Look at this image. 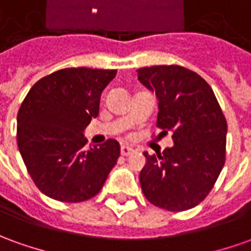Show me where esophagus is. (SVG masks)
<instances>
[{"instance_id": "esophagus-1", "label": "esophagus", "mask_w": 251, "mask_h": 251, "mask_svg": "<svg viewBox=\"0 0 251 251\" xmlns=\"http://www.w3.org/2000/svg\"><path fill=\"white\" fill-rule=\"evenodd\" d=\"M135 150L134 149L131 148V146H122V149H120V153H122V155H129V154H132Z\"/></svg>"}]
</instances>
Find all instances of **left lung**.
<instances>
[{
  "label": "left lung",
  "mask_w": 251,
  "mask_h": 251,
  "mask_svg": "<svg viewBox=\"0 0 251 251\" xmlns=\"http://www.w3.org/2000/svg\"><path fill=\"white\" fill-rule=\"evenodd\" d=\"M138 79L158 98L160 135L174 146L146 157L139 181L150 203L169 212L197 206L215 186L226 162L227 122L213 90L180 65L138 70Z\"/></svg>",
  "instance_id": "8db88e82"
}]
</instances>
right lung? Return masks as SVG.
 I'll use <instances>...</instances> for the list:
<instances>
[{
  "label": "right lung",
  "mask_w": 251,
  "mask_h": 251,
  "mask_svg": "<svg viewBox=\"0 0 251 251\" xmlns=\"http://www.w3.org/2000/svg\"><path fill=\"white\" fill-rule=\"evenodd\" d=\"M116 70L65 68L31 87L17 113V146L36 187L53 200L83 202L97 195L116 165L120 145L108 139L84 149Z\"/></svg>",
  "instance_id": "add662e5"
}]
</instances>
